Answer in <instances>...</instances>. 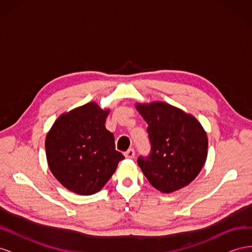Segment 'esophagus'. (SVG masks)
Here are the masks:
<instances>
[{
    "label": "esophagus",
    "instance_id": "obj_1",
    "mask_svg": "<svg viewBox=\"0 0 252 252\" xmlns=\"http://www.w3.org/2000/svg\"><path fill=\"white\" fill-rule=\"evenodd\" d=\"M124 155H125V157L128 158V159H133L134 156H135V152H134L133 148H129L127 152L124 153Z\"/></svg>",
    "mask_w": 252,
    "mask_h": 252
}]
</instances>
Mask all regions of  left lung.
<instances>
[{
	"instance_id": "obj_1",
	"label": "left lung",
	"mask_w": 252,
	"mask_h": 252,
	"mask_svg": "<svg viewBox=\"0 0 252 252\" xmlns=\"http://www.w3.org/2000/svg\"><path fill=\"white\" fill-rule=\"evenodd\" d=\"M147 122L151 152L138 164L151 185L172 193L191 183L205 164L208 138L192 115L165 103L138 105Z\"/></svg>"
}]
</instances>
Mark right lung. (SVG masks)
Listing matches in <instances>:
<instances>
[{"instance_id": "1", "label": "right lung", "mask_w": 252, "mask_h": 252, "mask_svg": "<svg viewBox=\"0 0 252 252\" xmlns=\"http://www.w3.org/2000/svg\"><path fill=\"white\" fill-rule=\"evenodd\" d=\"M108 111L94 103L63 114L46 135L47 163L56 179L79 195L98 192L124 159L105 127Z\"/></svg>"}]
</instances>
